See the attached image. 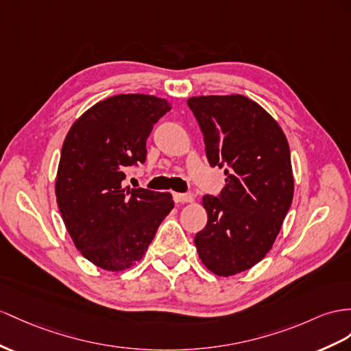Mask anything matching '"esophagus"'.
Listing matches in <instances>:
<instances>
[{"label": "esophagus", "instance_id": "34e87169", "mask_svg": "<svg viewBox=\"0 0 351 351\" xmlns=\"http://www.w3.org/2000/svg\"><path fill=\"white\" fill-rule=\"evenodd\" d=\"M173 200L176 203H191L194 199H193V194L190 193H175L173 194Z\"/></svg>", "mask_w": 351, "mask_h": 351}]
</instances>
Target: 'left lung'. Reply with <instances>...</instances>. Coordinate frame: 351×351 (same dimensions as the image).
Segmentation results:
<instances>
[{
	"label": "left lung",
	"mask_w": 351,
	"mask_h": 351,
	"mask_svg": "<svg viewBox=\"0 0 351 351\" xmlns=\"http://www.w3.org/2000/svg\"><path fill=\"white\" fill-rule=\"evenodd\" d=\"M204 136L212 167H223L226 186L203 195L208 223L197 252L212 273L228 277L269 252L293 197L291 151L280 125L241 95L188 99Z\"/></svg>",
	"instance_id": "1"
}]
</instances>
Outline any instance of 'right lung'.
Segmentation results:
<instances>
[{
    "instance_id": "add662e5",
    "label": "right lung",
    "mask_w": 351,
    "mask_h": 351,
    "mask_svg": "<svg viewBox=\"0 0 351 351\" xmlns=\"http://www.w3.org/2000/svg\"><path fill=\"white\" fill-rule=\"evenodd\" d=\"M170 105L149 95H117L73 124L60 152L56 200L75 247L90 263L123 271L147 252L172 195L124 190L125 169L145 163L147 139Z\"/></svg>"
}]
</instances>
